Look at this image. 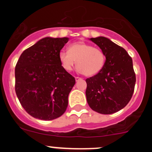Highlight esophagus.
<instances>
[{"instance_id":"obj_1","label":"esophagus","mask_w":152,"mask_h":152,"mask_svg":"<svg viewBox=\"0 0 152 152\" xmlns=\"http://www.w3.org/2000/svg\"><path fill=\"white\" fill-rule=\"evenodd\" d=\"M81 80V78H80V77H75V80H76V81H78V80Z\"/></svg>"}]
</instances>
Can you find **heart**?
Returning a JSON list of instances; mask_svg holds the SVG:
<instances>
[{"instance_id":"b5f03b06","label":"heart","mask_w":152,"mask_h":152,"mask_svg":"<svg viewBox=\"0 0 152 152\" xmlns=\"http://www.w3.org/2000/svg\"><path fill=\"white\" fill-rule=\"evenodd\" d=\"M61 66L71 72L77 64L78 71L85 76H94L103 69L106 57L101 49L84 42H77L69 46V50L61 49L58 54Z\"/></svg>"}]
</instances>
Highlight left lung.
Listing matches in <instances>:
<instances>
[{
    "instance_id": "left-lung-1",
    "label": "left lung",
    "mask_w": 152,
    "mask_h": 152,
    "mask_svg": "<svg viewBox=\"0 0 152 152\" xmlns=\"http://www.w3.org/2000/svg\"><path fill=\"white\" fill-rule=\"evenodd\" d=\"M100 47L106 57L103 69L86 80V96L93 110L112 114L124 108L133 94L135 75L132 59L126 50L110 39H89Z\"/></svg>"
}]
</instances>
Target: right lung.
<instances>
[{
	"label": "right lung",
	"mask_w": 152,
	"mask_h": 152,
	"mask_svg": "<svg viewBox=\"0 0 152 152\" xmlns=\"http://www.w3.org/2000/svg\"><path fill=\"white\" fill-rule=\"evenodd\" d=\"M68 37H45L23 51L15 68V91L33 117L52 120L65 112L75 79L58 58Z\"/></svg>",
	"instance_id": "add662e5"
}]
</instances>
